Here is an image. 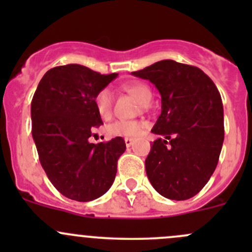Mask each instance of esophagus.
I'll return each mask as SVG.
<instances>
[{
    "label": "esophagus",
    "mask_w": 252,
    "mask_h": 252,
    "mask_svg": "<svg viewBox=\"0 0 252 252\" xmlns=\"http://www.w3.org/2000/svg\"><path fill=\"white\" fill-rule=\"evenodd\" d=\"M124 141H126V147H130L131 145H133V142H134V139H131V138H126V139H124Z\"/></svg>",
    "instance_id": "obj_1"
}]
</instances>
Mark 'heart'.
Returning a JSON list of instances; mask_svg holds the SVG:
<instances>
[{
  "label": "heart",
  "instance_id": "b5f03b06",
  "mask_svg": "<svg viewBox=\"0 0 252 252\" xmlns=\"http://www.w3.org/2000/svg\"><path fill=\"white\" fill-rule=\"evenodd\" d=\"M122 89L126 93L139 101L141 107L150 103L152 93L149 86L140 80H129L122 84ZM95 106L102 118H110L113 107V95L110 89H101L95 96ZM146 124L140 121H116L107 126V134L112 138L126 136V138H139L144 134Z\"/></svg>",
  "mask_w": 252,
  "mask_h": 252
}]
</instances>
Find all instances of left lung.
I'll return each mask as SVG.
<instances>
[{
	"instance_id": "1",
	"label": "left lung",
	"mask_w": 252,
	"mask_h": 252,
	"mask_svg": "<svg viewBox=\"0 0 252 252\" xmlns=\"http://www.w3.org/2000/svg\"><path fill=\"white\" fill-rule=\"evenodd\" d=\"M155 84L162 111L152 128L161 135L145 159L152 187L171 200H188L207 184L224 140L223 103L200 68L163 60L131 73Z\"/></svg>"
}]
</instances>
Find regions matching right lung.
Listing matches in <instances>:
<instances>
[{"instance_id": "obj_1", "label": "right lung", "mask_w": 252, "mask_h": 252, "mask_svg": "<svg viewBox=\"0 0 252 252\" xmlns=\"http://www.w3.org/2000/svg\"><path fill=\"white\" fill-rule=\"evenodd\" d=\"M80 64L58 65L40 80L32 101V134L40 163L53 187L70 200L102 196L113 184L126 151L121 136L91 144L102 119L95 96L117 78Z\"/></svg>"}]
</instances>
